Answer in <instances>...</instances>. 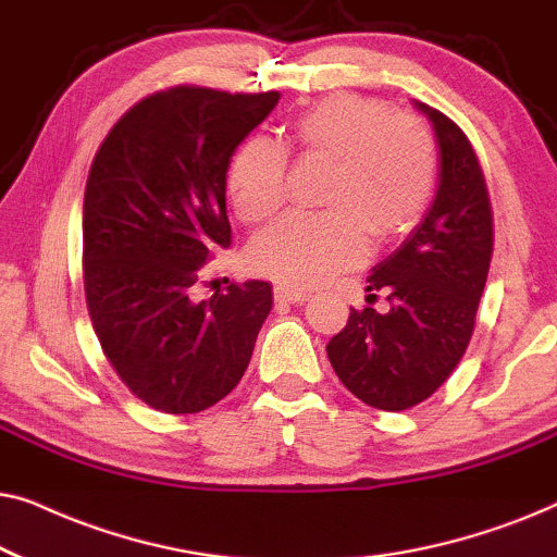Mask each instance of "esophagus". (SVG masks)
Wrapping results in <instances>:
<instances>
[{
	"mask_svg": "<svg viewBox=\"0 0 557 557\" xmlns=\"http://www.w3.org/2000/svg\"><path fill=\"white\" fill-rule=\"evenodd\" d=\"M273 296H276V301H286V304H304L309 299L307 292H301V288H292V286H276L273 288Z\"/></svg>",
	"mask_w": 557,
	"mask_h": 557,
	"instance_id": "esophagus-1",
	"label": "esophagus"
}]
</instances>
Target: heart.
Returning <instances> with one entry per match:
<instances>
[{"instance_id":"b5f03b06","label":"heart","mask_w":557,"mask_h":557,"mask_svg":"<svg viewBox=\"0 0 557 557\" xmlns=\"http://www.w3.org/2000/svg\"><path fill=\"white\" fill-rule=\"evenodd\" d=\"M304 154L332 159L322 187L326 210L288 212L248 250L250 269L284 286L307 288L352 269L370 253V235L391 240L429 208L438 177L431 128L410 113H393L380 98L334 94L292 124ZM288 151L253 136L231 164L233 208L246 223H263L286 200Z\"/></svg>"}]
</instances>
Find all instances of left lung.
I'll list each match as a JSON object with an SVG mask.
<instances>
[{
    "label": "left lung",
    "instance_id": "8db88e82",
    "mask_svg": "<svg viewBox=\"0 0 557 557\" xmlns=\"http://www.w3.org/2000/svg\"><path fill=\"white\" fill-rule=\"evenodd\" d=\"M413 106L436 136V193L408 238L370 269L368 292H385L387 311L352 309L326 345L347 391L380 410L413 408L459 364L494 243L490 195L469 139L441 111Z\"/></svg>",
    "mask_w": 557,
    "mask_h": 557
}]
</instances>
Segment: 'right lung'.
<instances>
[{
    "instance_id": "add662e5",
    "label": "right lung",
    "mask_w": 557,
    "mask_h": 557,
    "mask_svg": "<svg viewBox=\"0 0 557 557\" xmlns=\"http://www.w3.org/2000/svg\"><path fill=\"white\" fill-rule=\"evenodd\" d=\"M278 94L180 86L136 103L98 149L83 200V278L96 337L136 398L200 413L246 372L273 307L269 281L197 299L231 248L225 174Z\"/></svg>"
}]
</instances>
